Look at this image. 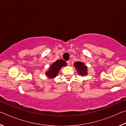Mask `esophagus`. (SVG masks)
<instances>
[{
  "label": "esophagus",
  "mask_w": 126,
  "mask_h": 126,
  "mask_svg": "<svg viewBox=\"0 0 126 126\" xmlns=\"http://www.w3.org/2000/svg\"><path fill=\"white\" fill-rule=\"evenodd\" d=\"M67 64L68 65H70V61H67Z\"/></svg>",
  "instance_id": "1"
}]
</instances>
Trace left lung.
I'll return each instance as SVG.
<instances>
[{"mask_svg":"<svg viewBox=\"0 0 126 126\" xmlns=\"http://www.w3.org/2000/svg\"><path fill=\"white\" fill-rule=\"evenodd\" d=\"M74 66L77 71L78 73L82 76L87 74V67L84 65V63L81 62H76L74 63Z\"/></svg>","mask_w":126,"mask_h":126,"instance_id":"left-lung-1","label":"left lung"}]
</instances>
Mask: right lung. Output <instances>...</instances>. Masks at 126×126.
<instances>
[{"instance_id":"add662e5","label":"right lung","mask_w":126,"mask_h":126,"mask_svg":"<svg viewBox=\"0 0 126 126\" xmlns=\"http://www.w3.org/2000/svg\"><path fill=\"white\" fill-rule=\"evenodd\" d=\"M67 65V63L62 59L57 60L51 64L48 71L46 72V74L49 78H54L58 74L59 70L62 67Z\"/></svg>"}]
</instances>
